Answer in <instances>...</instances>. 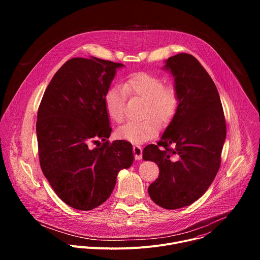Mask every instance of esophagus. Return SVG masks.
Listing matches in <instances>:
<instances>
[{
  "label": "esophagus",
  "instance_id": "esophagus-1",
  "mask_svg": "<svg viewBox=\"0 0 260 260\" xmlns=\"http://www.w3.org/2000/svg\"><path fill=\"white\" fill-rule=\"evenodd\" d=\"M133 151H134V154H135V158L137 160H141L142 157H143V148L139 145H135L134 148H133Z\"/></svg>",
  "mask_w": 260,
  "mask_h": 260
}]
</instances>
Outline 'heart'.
I'll use <instances>...</instances> for the list:
<instances>
[{"label":"heart","instance_id":"heart-1","mask_svg":"<svg viewBox=\"0 0 260 260\" xmlns=\"http://www.w3.org/2000/svg\"><path fill=\"white\" fill-rule=\"evenodd\" d=\"M145 101L142 121H131L116 132V137L134 144L153 139L161 126L168 125L175 117L179 107V96L175 87L148 73H136L127 77L121 86L111 87L105 95V108L109 118L115 123L125 119L126 100Z\"/></svg>","mask_w":260,"mask_h":260}]
</instances>
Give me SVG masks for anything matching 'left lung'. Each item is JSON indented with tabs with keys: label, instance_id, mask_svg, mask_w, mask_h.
Here are the masks:
<instances>
[{
	"label": "left lung",
	"instance_id": "obj_1",
	"mask_svg": "<svg viewBox=\"0 0 260 260\" xmlns=\"http://www.w3.org/2000/svg\"><path fill=\"white\" fill-rule=\"evenodd\" d=\"M165 69L175 78L177 113L156 145H147L143 159L159 168L149 185L151 200L168 210L186 207L209 188L221 164L226 123L212 78L191 54L167 59Z\"/></svg>",
	"mask_w": 260,
	"mask_h": 260
}]
</instances>
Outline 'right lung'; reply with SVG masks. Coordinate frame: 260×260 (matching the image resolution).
Listing matches in <instances>:
<instances>
[{
  "instance_id": "1",
  "label": "right lung",
  "mask_w": 260,
  "mask_h": 260,
  "mask_svg": "<svg viewBox=\"0 0 260 260\" xmlns=\"http://www.w3.org/2000/svg\"><path fill=\"white\" fill-rule=\"evenodd\" d=\"M122 63L74 57L48 84L37 115V139L42 172L57 197L70 207L89 211L112 193L120 170L134 161L133 147L110 143L112 128L105 95ZM103 143L94 148L90 142Z\"/></svg>"
}]
</instances>
